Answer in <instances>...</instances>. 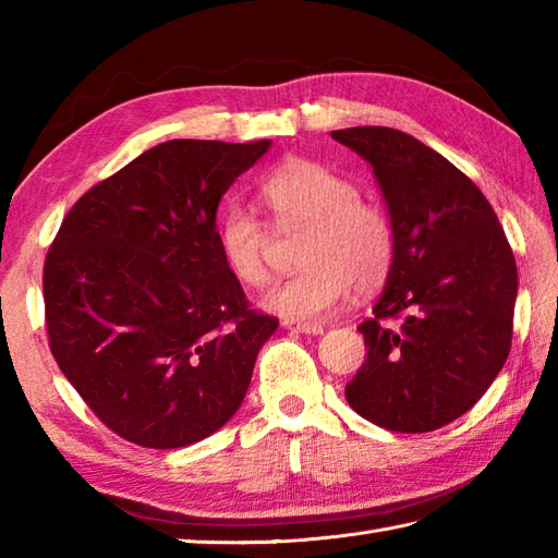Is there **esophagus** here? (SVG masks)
<instances>
[{
  "instance_id": "obj_1",
  "label": "esophagus",
  "mask_w": 558,
  "mask_h": 558,
  "mask_svg": "<svg viewBox=\"0 0 558 558\" xmlns=\"http://www.w3.org/2000/svg\"><path fill=\"white\" fill-rule=\"evenodd\" d=\"M282 328H288V330H298V333H304V336H322V333H324V326H322V324H298V322H282Z\"/></svg>"
}]
</instances>
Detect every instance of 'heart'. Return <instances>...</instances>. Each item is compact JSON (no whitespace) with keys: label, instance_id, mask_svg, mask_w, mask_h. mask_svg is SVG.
<instances>
[{"label":"heart","instance_id":"obj_1","mask_svg":"<svg viewBox=\"0 0 558 558\" xmlns=\"http://www.w3.org/2000/svg\"><path fill=\"white\" fill-rule=\"evenodd\" d=\"M258 196L278 230L304 228L302 270L278 280L260 304L286 322L316 324L350 298L352 288L384 286L396 258V234L386 213L357 196L345 174L316 160H288L264 177ZM270 230L254 210L230 206L218 222L225 268L242 286L268 280Z\"/></svg>","mask_w":558,"mask_h":558}]
</instances>
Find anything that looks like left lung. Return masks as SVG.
Masks as SVG:
<instances>
[{
	"instance_id": "obj_1",
	"label": "left lung",
	"mask_w": 558,
	"mask_h": 558,
	"mask_svg": "<svg viewBox=\"0 0 558 558\" xmlns=\"http://www.w3.org/2000/svg\"><path fill=\"white\" fill-rule=\"evenodd\" d=\"M330 136L372 165L396 234L386 290L357 326L366 362L345 398L388 432L441 429L487 393L511 352V244L477 184L422 141L388 126Z\"/></svg>"
}]
</instances>
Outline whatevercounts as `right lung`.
<instances>
[{"label": "right lung", "instance_id": "add662e5", "mask_svg": "<svg viewBox=\"0 0 558 558\" xmlns=\"http://www.w3.org/2000/svg\"><path fill=\"white\" fill-rule=\"evenodd\" d=\"M270 141L174 138L66 213L43 270L50 350L96 417L144 448H182L240 410L278 318L225 268L222 194Z\"/></svg>", "mask_w": 558, "mask_h": 558}]
</instances>
